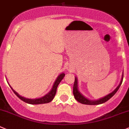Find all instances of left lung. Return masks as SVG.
I'll return each mask as SVG.
<instances>
[{"label":"left lung","instance_id":"obj_1","mask_svg":"<svg viewBox=\"0 0 129 129\" xmlns=\"http://www.w3.org/2000/svg\"><path fill=\"white\" fill-rule=\"evenodd\" d=\"M123 74L122 75V80L120 81V83L119 84L118 86H117V88L114 90L112 92H111L109 94L107 95L106 96L103 97V98L99 99L98 100H89L88 99H87L86 98H85L84 96L81 93V92L79 91L78 88H77V78L75 77V81L74 83V86H73V94L74 96V98L77 102H79V103H82V104L84 105H100L102 104L103 103H105L106 102H107L108 100H109L112 96L117 92V91L118 90V89L120 88V86H121L122 83V81H123Z\"/></svg>","mask_w":129,"mask_h":129}]
</instances>
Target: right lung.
I'll return each mask as SVG.
<instances>
[{"mask_svg":"<svg viewBox=\"0 0 129 129\" xmlns=\"http://www.w3.org/2000/svg\"><path fill=\"white\" fill-rule=\"evenodd\" d=\"M65 76V74L62 73L61 74H60L58 76V77H57V79H56L55 82H54V84H53V87H52V90L48 92L47 94H46L45 96H44L43 97L40 98H38V99H27V98H25L24 97H22L20 95H19L17 94V92H16L14 90H13V89L11 87L12 90L13 91V92H14L15 94L19 98L20 100H21L23 102H26V103H29V104H32V105H38V104H43V103H48L49 102H50L51 101H52V100L54 98L55 96V94L57 92V89L58 87V84L60 82V81H62V79L63 78V77Z\"/></svg>","mask_w":129,"mask_h":129,"instance_id":"obj_1","label":"right lung"}]
</instances>
